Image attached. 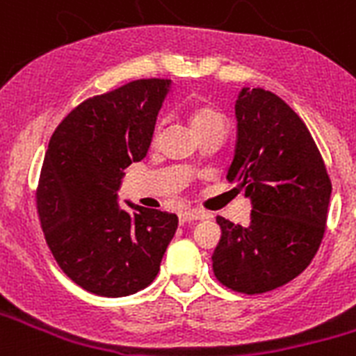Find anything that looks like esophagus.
Segmentation results:
<instances>
[{"mask_svg":"<svg viewBox=\"0 0 356 356\" xmlns=\"http://www.w3.org/2000/svg\"><path fill=\"white\" fill-rule=\"evenodd\" d=\"M210 213L203 212V210H181L178 213V219H180L181 225L185 222H191V221H200V219H209Z\"/></svg>","mask_w":356,"mask_h":356,"instance_id":"34e87169","label":"esophagus"}]
</instances>
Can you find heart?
<instances>
[{"label": "heart", "instance_id": "1", "mask_svg": "<svg viewBox=\"0 0 356 356\" xmlns=\"http://www.w3.org/2000/svg\"><path fill=\"white\" fill-rule=\"evenodd\" d=\"M188 121L193 124L194 131H200L212 124H225V115L210 105H194L188 110ZM159 131V128H156Z\"/></svg>", "mask_w": 356, "mask_h": 356}]
</instances>
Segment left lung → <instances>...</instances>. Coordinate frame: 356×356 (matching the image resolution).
<instances>
[{
	"mask_svg": "<svg viewBox=\"0 0 356 356\" xmlns=\"http://www.w3.org/2000/svg\"><path fill=\"white\" fill-rule=\"evenodd\" d=\"M237 146L228 169L251 200L250 225L217 216L216 278L241 294H264L310 266L328 219L332 181L307 124L266 89H244L235 103Z\"/></svg>",
	"mask_w": 356,
	"mask_h": 356,
	"instance_id": "8db88e82",
	"label": "left lung"
}]
</instances>
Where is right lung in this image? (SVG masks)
<instances>
[{
    "label": "right lung",
    "mask_w": 356,
    "mask_h": 356,
    "mask_svg": "<svg viewBox=\"0 0 356 356\" xmlns=\"http://www.w3.org/2000/svg\"><path fill=\"white\" fill-rule=\"evenodd\" d=\"M169 80H134L92 96L56 127L40 169L35 205L56 264L76 285L106 298L155 280L178 228L176 213L118 205L124 169L149 149Z\"/></svg>",
    "instance_id": "obj_1"
}]
</instances>
